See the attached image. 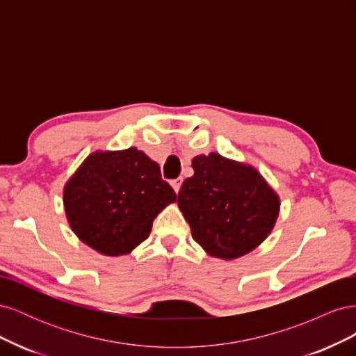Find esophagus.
Returning <instances> with one entry per match:
<instances>
[{
    "mask_svg": "<svg viewBox=\"0 0 356 356\" xmlns=\"http://www.w3.org/2000/svg\"><path fill=\"white\" fill-rule=\"evenodd\" d=\"M181 184H182V178H177V179H172V181H170V186H172V188L175 190V193L179 191Z\"/></svg>",
    "mask_w": 356,
    "mask_h": 356,
    "instance_id": "esophagus-1",
    "label": "esophagus"
}]
</instances>
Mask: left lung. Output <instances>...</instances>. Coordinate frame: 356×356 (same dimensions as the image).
<instances>
[{
	"instance_id": "left-lung-1",
	"label": "left lung",
	"mask_w": 356,
	"mask_h": 356,
	"mask_svg": "<svg viewBox=\"0 0 356 356\" xmlns=\"http://www.w3.org/2000/svg\"><path fill=\"white\" fill-rule=\"evenodd\" d=\"M193 177L182 182L178 207L191 236L211 257L234 260L260 246L272 233L281 199L254 166L199 154Z\"/></svg>"
}]
</instances>
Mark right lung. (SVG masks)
I'll return each instance as SVG.
<instances>
[{
  "label": "right lung",
  "mask_w": 356,
  "mask_h": 356,
  "mask_svg": "<svg viewBox=\"0 0 356 356\" xmlns=\"http://www.w3.org/2000/svg\"><path fill=\"white\" fill-rule=\"evenodd\" d=\"M175 191L154 160L135 147L93 152L63 187V208L77 238L102 255L131 254Z\"/></svg>",
  "instance_id": "add662e5"
}]
</instances>
